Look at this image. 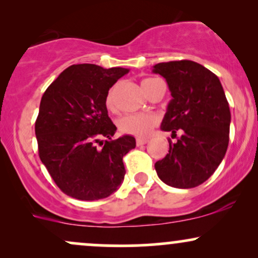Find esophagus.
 Returning a JSON list of instances; mask_svg holds the SVG:
<instances>
[{
	"label": "esophagus",
	"mask_w": 258,
	"mask_h": 258,
	"mask_svg": "<svg viewBox=\"0 0 258 258\" xmlns=\"http://www.w3.org/2000/svg\"><path fill=\"white\" fill-rule=\"evenodd\" d=\"M147 139H143V138H137V141H136V144H137V147H142L144 146V144H147Z\"/></svg>",
	"instance_id": "1"
}]
</instances>
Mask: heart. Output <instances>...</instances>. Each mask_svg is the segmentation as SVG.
Returning a JSON list of instances; mask_svg holds the SVG:
<instances>
[{"label": "heart", "instance_id": "1", "mask_svg": "<svg viewBox=\"0 0 258 258\" xmlns=\"http://www.w3.org/2000/svg\"><path fill=\"white\" fill-rule=\"evenodd\" d=\"M155 80L158 79L150 78L144 79L142 81V88H143V91L147 94L149 92L150 86H152ZM116 90L117 86H112L105 97V105L110 110L115 108V94H116ZM117 125H119L121 132L128 133V135H133L139 138H146L150 135L154 127H155L156 119L155 116H153L150 114H128L121 117Z\"/></svg>", "mask_w": 258, "mask_h": 258}]
</instances>
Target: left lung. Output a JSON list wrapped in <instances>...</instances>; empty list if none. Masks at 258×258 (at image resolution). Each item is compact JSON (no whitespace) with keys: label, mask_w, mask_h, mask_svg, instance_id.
<instances>
[{"label":"left lung","mask_w":258,"mask_h":258,"mask_svg":"<svg viewBox=\"0 0 258 258\" xmlns=\"http://www.w3.org/2000/svg\"><path fill=\"white\" fill-rule=\"evenodd\" d=\"M153 72L166 79L172 96L161 130L182 132L176 143L168 142L156 173L167 185L194 188L212 176L226 155L230 125L226 94L220 79L193 60L159 63Z\"/></svg>","instance_id":"obj_1"}]
</instances>
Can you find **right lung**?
Segmentation results:
<instances>
[{"label":"right lung","mask_w":258,"mask_h":258,"mask_svg":"<svg viewBox=\"0 0 258 258\" xmlns=\"http://www.w3.org/2000/svg\"><path fill=\"white\" fill-rule=\"evenodd\" d=\"M127 73L125 68L74 64L41 98L35 122L38 155L58 188L69 197L103 199L122 183V158L136 147V139H111L116 126L108 116L105 97ZM100 138L107 139L103 142ZM97 144L103 147L97 148Z\"/></svg>","instance_id":"1"}]
</instances>
